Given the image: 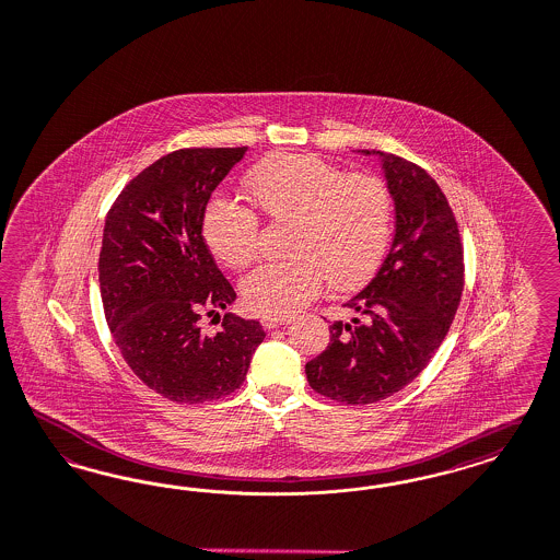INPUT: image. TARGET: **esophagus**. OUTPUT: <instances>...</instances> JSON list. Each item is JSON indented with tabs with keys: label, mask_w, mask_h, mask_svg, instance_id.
I'll list each match as a JSON object with an SVG mask.
<instances>
[{
	"label": "esophagus",
	"mask_w": 560,
	"mask_h": 560,
	"mask_svg": "<svg viewBox=\"0 0 560 560\" xmlns=\"http://www.w3.org/2000/svg\"><path fill=\"white\" fill-rule=\"evenodd\" d=\"M260 323L265 328L283 327V325H290L291 316H262Z\"/></svg>",
	"instance_id": "1"
}]
</instances>
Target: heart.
<instances>
[{
	"label": "heart",
	"instance_id": "1",
	"mask_svg": "<svg viewBox=\"0 0 560 560\" xmlns=\"http://www.w3.org/2000/svg\"><path fill=\"white\" fill-rule=\"evenodd\" d=\"M246 190L270 221H291L293 258L267 262L242 281L254 312L288 316L314 300L325 279L335 290H351L381 265L393 214L381 177L346 175L312 154H272L252 167ZM202 237L223 265L244 269L258 254L260 223L248 207L212 196L202 212Z\"/></svg>",
	"mask_w": 560,
	"mask_h": 560
}]
</instances>
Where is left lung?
I'll return each instance as SVG.
<instances>
[{
	"mask_svg": "<svg viewBox=\"0 0 560 560\" xmlns=\"http://www.w3.org/2000/svg\"><path fill=\"white\" fill-rule=\"evenodd\" d=\"M376 154L395 202V235L372 281L335 320L327 349L306 364L316 393L349 406L386 399L409 385L441 348L459 308L463 244L441 186L397 154Z\"/></svg>",
	"mask_w": 560,
	"mask_h": 560,
	"instance_id": "obj_1",
	"label": "left lung"
}]
</instances>
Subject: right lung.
<instances>
[{"mask_svg":"<svg viewBox=\"0 0 560 560\" xmlns=\"http://www.w3.org/2000/svg\"><path fill=\"white\" fill-rule=\"evenodd\" d=\"M246 151L165 154L136 175L105 219L98 285L107 325L136 376L175 404L232 395L265 339L258 320L232 312L214 335L200 323L235 300L205 244L202 212Z\"/></svg>","mask_w":560,"mask_h":560,"instance_id":"right-lung-1","label":"right lung"}]
</instances>
